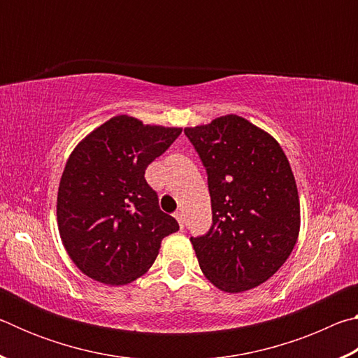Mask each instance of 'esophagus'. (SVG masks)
Instances as JSON below:
<instances>
[{
	"instance_id": "34e87169",
	"label": "esophagus",
	"mask_w": 358,
	"mask_h": 358,
	"mask_svg": "<svg viewBox=\"0 0 358 358\" xmlns=\"http://www.w3.org/2000/svg\"><path fill=\"white\" fill-rule=\"evenodd\" d=\"M173 216H175V220L178 221L180 229H183V227H185V217H183V213H181V211H175Z\"/></svg>"
}]
</instances>
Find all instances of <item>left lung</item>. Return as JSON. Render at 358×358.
Wrapping results in <instances>:
<instances>
[{"mask_svg": "<svg viewBox=\"0 0 358 358\" xmlns=\"http://www.w3.org/2000/svg\"><path fill=\"white\" fill-rule=\"evenodd\" d=\"M207 171L213 222L191 237L201 270L224 292L265 282L286 262L300 229V202L289 161L273 137L226 115L186 128Z\"/></svg>", "mask_w": 358, "mask_h": 358, "instance_id": "left-lung-1", "label": "left lung"}]
</instances>
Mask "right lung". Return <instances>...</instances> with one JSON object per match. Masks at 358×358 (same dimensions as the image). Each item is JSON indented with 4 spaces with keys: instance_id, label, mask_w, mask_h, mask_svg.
I'll list each match as a JSON object with an SVG mask.
<instances>
[{
    "instance_id": "1",
    "label": "right lung",
    "mask_w": 358,
    "mask_h": 358,
    "mask_svg": "<svg viewBox=\"0 0 358 358\" xmlns=\"http://www.w3.org/2000/svg\"><path fill=\"white\" fill-rule=\"evenodd\" d=\"M181 134L113 117L72 151L58 187L57 217L63 245L93 280L118 286L142 276L161 241L180 229L159 208L145 171Z\"/></svg>"
}]
</instances>
